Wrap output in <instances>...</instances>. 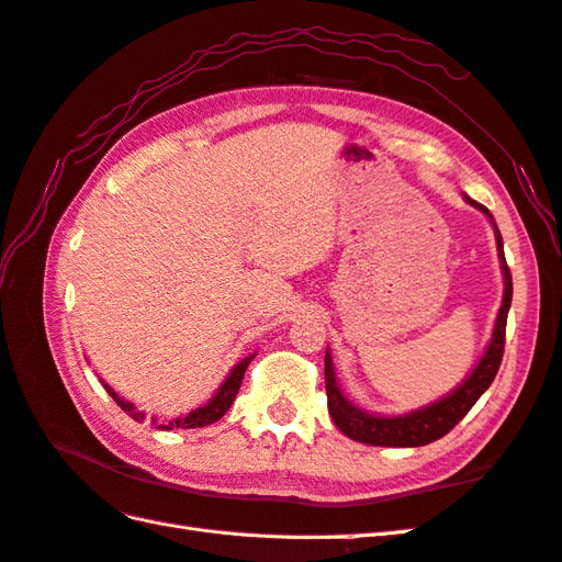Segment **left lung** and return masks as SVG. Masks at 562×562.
Masks as SVG:
<instances>
[{
	"label": "left lung",
	"mask_w": 562,
	"mask_h": 562,
	"mask_svg": "<svg viewBox=\"0 0 562 562\" xmlns=\"http://www.w3.org/2000/svg\"><path fill=\"white\" fill-rule=\"evenodd\" d=\"M462 198L464 202L472 204L474 210H479L488 218L496 234V248H498L501 271H503V300H501V310L494 324V334H491L488 346L482 358H479V362L474 364L472 372L464 376L453 391L429 405L409 409L405 415H376L348 401L346 393L338 386L331 352L326 350L324 379H326L328 415L334 417L336 427L346 436H350L352 441H360L367 446H389V448H417V446L439 441L441 436H446L464 415L470 413L472 405L482 398L484 391L491 386V381H494L498 374V367L503 360V346H505V322H508V312L513 303V277H510L508 265H505L503 238L494 222V214H491L484 204L472 200L470 195H462Z\"/></svg>",
	"instance_id": "obj_1"
}]
</instances>
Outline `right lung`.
Here are the masks:
<instances>
[{
    "label": "right lung",
    "mask_w": 562,
    "mask_h": 562,
    "mask_svg": "<svg viewBox=\"0 0 562 562\" xmlns=\"http://www.w3.org/2000/svg\"><path fill=\"white\" fill-rule=\"evenodd\" d=\"M255 355H257V352L248 355V358H243L234 369H231L228 376L222 381V386L216 389V393H214L212 398H210L207 403H204L202 407L190 409V413H188L186 417H173V419L167 422V424H157V419L153 417V424H157V429H167V431H169V429H198V427H207V424H214L216 419H222V417L226 415V409L231 407V403L236 401L238 389H240V384H243L245 369H248V364L255 360ZM102 386L106 389V393L112 395V398L116 401V405H119L128 417H133L135 422H143V419H145L143 409L135 407L131 401L121 398V395H119L112 386L104 384V381H102Z\"/></svg>",
    "instance_id": "add662e5"
}]
</instances>
